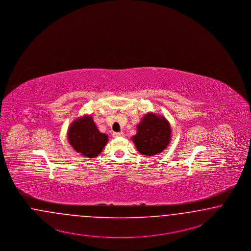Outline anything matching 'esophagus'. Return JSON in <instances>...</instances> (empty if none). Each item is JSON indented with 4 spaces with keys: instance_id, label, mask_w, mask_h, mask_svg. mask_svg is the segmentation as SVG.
<instances>
[{
    "instance_id": "1",
    "label": "esophagus",
    "mask_w": 251,
    "mask_h": 251,
    "mask_svg": "<svg viewBox=\"0 0 251 251\" xmlns=\"http://www.w3.org/2000/svg\"><path fill=\"white\" fill-rule=\"evenodd\" d=\"M124 134H123V132H113L112 136L113 137H122Z\"/></svg>"
}]
</instances>
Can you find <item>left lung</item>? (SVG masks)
Here are the masks:
<instances>
[{"instance_id": "left-lung-1", "label": "left lung", "mask_w": 251, "mask_h": 251, "mask_svg": "<svg viewBox=\"0 0 251 251\" xmlns=\"http://www.w3.org/2000/svg\"><path fill=\"white\" fill-rule=\"evenodd\" d=\"M172 130L168 121L156 114L148 113L137 126V134L132 137L139 153L147 156L161 153L171 141Z\"/></svg>"}]
</instances>
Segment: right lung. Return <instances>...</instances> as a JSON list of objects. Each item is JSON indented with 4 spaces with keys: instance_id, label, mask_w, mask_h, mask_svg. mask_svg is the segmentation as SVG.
<instances>
[{
    "instance_id": "right-lung-1",
    "label": "right lung",
    "mask_w": 251,
    "mask_h": 251,
    "mask_svg": "<svg viewBox=\"0 0 251 251\" xmlns=\"http://www.w3.org/2000/svg\"><path fill=\"white\" fill-rule=\"evenodd\" d=\"M69 144L82 156L94 158L107 144V135L101 133L91 116H84L74 121L68 131Z\"/></svg>"
}]
</instances>
